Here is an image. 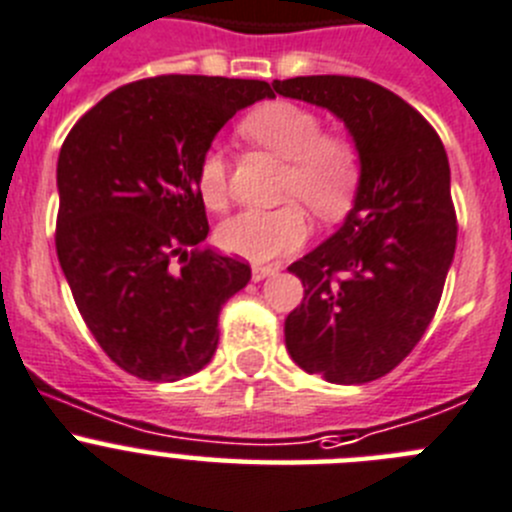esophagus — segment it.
Instances as JSON below:
<instances>
[{"label":"esophagus","instance_id":"1","mask_svg":"<svg viewBox=\"0 0 512 512\" xmlns=\"http://www.w3.org/2000/svg\"><path fill=\"white\" fill-rule=\"evenodd\" d=\"M275 272H278V267H252V280H255V283H260V280H265V278H270V275H275Z\"/></svg>","mask_w":512,"mask_h":512}]
</instances>
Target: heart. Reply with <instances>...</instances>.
I'll return each mask as SVG.
<instances>
[{
    "instance_id": "obj_1",
    "label": "heart",
    "mask_w": 512,
    "mask_h": 512,
    "mask_svg": "<svg viewBox=\"0 0 512 512\" xmlns=\"http://www.w3.org/2000/svg\"><path fill=\"white\" fill-rule=\"evenodd\" d=\"M240 133L285 159V199H300L321 217L346 212L361 176V154L348 136L323 131L318 113L290 100H270L242 118ZM194 186L204 207L224 209L227 161L219 148L212 146L199 156ZM305 237L308 217L295 202L278 209H245L217 229L219 247L250 262L275 260L303 245Z\"/></svg>"
}]
</instances>
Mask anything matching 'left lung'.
I'll return each mask as SVG.
<instances>
[{"label": "left lung", "mask_w": 512, "mask_h": 512, "mask_svg": "<svg viewBox=\"0 0 512 512\" xmlns=\"http://www.w3.org/2000/svg\"><path fill=\"white\" fill-rule=\"evenodd\" d=\"M272 88L336 113L361 154L346 222L288 267L305 295L285 318V346L331 384L381 379L432 323L455 257L447 151L417 108L366 78L310 75Z\"/></svg>", "instance_id": "8db88e82"}]
</instances>
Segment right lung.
I'll return each mask as SVG.
<instances>
[{"label": "right lung", "instance_id": "add662e5", "mask_svg": "<svg viewBox=\"0 0 512 512\" xmlns=\"http://www.w3.org/2000/svg\"><path fill=\"white\" fill-rule=\"evenodd\" d=\"M262 98H275L265 80L156 75L105 95L62 143L57 260L126 374L179 381L217 351L219 310L252 272L204 245L194 169L219 128Z\"/></svg>", "mask_w": 512, "mask_h": 512}]
</instances>
